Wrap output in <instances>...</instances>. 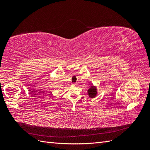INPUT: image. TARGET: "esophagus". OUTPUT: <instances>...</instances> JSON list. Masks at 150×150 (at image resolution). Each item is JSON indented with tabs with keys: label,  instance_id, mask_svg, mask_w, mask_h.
I'll list each match as a JSON object with an SVG mask.
<instances>
[{
	"label": "esophagus",
	"instance_id": "34e87169",
	"mask_svg": "<svg viewBox=\"0 0 150 150\" xmlns=\"http://www.w3.org/2000/svg\"><path fill=\"white\" fill-rule=\"evenodd\" d=\"M72 85H73V86H75V85H76V84H75V83H72Z\"/></svg>",
	"mask_w": 150,
	"mask_h": 150
}]
</instances>
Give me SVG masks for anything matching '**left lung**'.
<instances>
[{
  "instance_id": "8db88e82",
  "label": "left lung",
  "mask_w": 150,
  "mask_h": 150,
  "mask_svg": "<svg viewBox=\"0 0 150 150\" xmlns=\"http://www.w3.org/2000/svg\"><path fill=\"white\" fill-rule=\"evenodd\" d=\"M88 94L90 98H94L96 97L98 94V90L96 86H94L93 84L90 86V88L88 89Z\"/></svg>"
}]
</instances>
